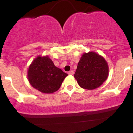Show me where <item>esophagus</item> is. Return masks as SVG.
<instances>
[{
	"label": "esophagus",
	"mask_w": 133,
	"mask_h": 133,
	"mask_svg": "<svg viewBox=\"0 0 133 133\" xmlns=\"http://www.w3.org/2000/svg\"><path fill=\"white\" fill-rule=\"evenodd\" d=\"M68 73L69 75H74V72H73V71H70L68 72Z\"/></svg>",
	"instance_id": "esophagus-1"
}]
</instances>
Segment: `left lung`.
Segmentation results:
<instances>
[{
  "label": "left lung",
  "instance_id": "8db88e82",
  "mask_svg": "<svg viewBox=\"0 0 133 133\" xmlns=\"http://www.w3.org/2000/svg\"><path fill=\"white\" fill-rule=\"evenodd\" d=\"M109 67L105 60L95 52L84 53L74 75L78 85L92 90L100 87L108 78Z\"/></svg>",
  "mask_w": 133,
  "mask_h": 133
}]
</instances>
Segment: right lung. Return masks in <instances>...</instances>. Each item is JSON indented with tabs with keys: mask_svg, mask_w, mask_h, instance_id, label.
<instances>
[{
	"mask_svg": "<svg viewBox=\"0 0 133 133\" xmlns=\"http://www.w3.org/2000/svg\"><path fill=\"white\" fill-rule=\"evenodd\" d=\"M68 74L57 68L48 56H38L29 65L28 78L31 85L43 93L59 89Z\"/></svg>",
	"mask_w": 133,
	"mask_h": 133,
	"instance_id": "1",
	"label": "right lung"
}]
</instances>
